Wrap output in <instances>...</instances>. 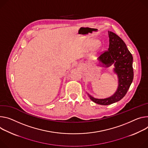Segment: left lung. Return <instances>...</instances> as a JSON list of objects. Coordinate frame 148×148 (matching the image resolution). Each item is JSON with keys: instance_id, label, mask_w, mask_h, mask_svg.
I'll list each match as a JSON object with an SVG mask.
<instances>
[{"instance_id": "1", "label": "left lung", "mask_w": 148, "mask_h": 148, "mask_svg": "<svg viewBox=\"0 0 148 148\" xmlns=\"http://www.w3.org/2000/svg\"><path fill=\"white\" fill-rule=\"evenodd\" d=\"M109 48L102 52L99 60L107 67L114 64V72L119 78V86L116 92L110 97L97 99L88 95L95 103L101 105H109L122 99L127 93L133 79V57L125 43L118 35L109 32Z\"/></svg>"}]
</instances>
